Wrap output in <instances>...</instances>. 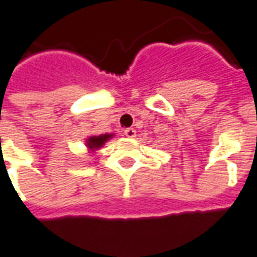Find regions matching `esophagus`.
Returning <instances> with one entry per match:
<instances>
[{
  "label": "esophagus",
  "mask_w": 257,
  "mask_h": 257,
  "mask_svg": "<svg viewBox=\"0 0 257 257\" xmlns=\"http://www.w3.org/2000/svg\"><path fill=\"white\" fill-rule=\"evenodd\" d=\"M124 136L125 137H130V139H133V137H136V130H134V128H125Z\"/></svg>",
  "instance_id": "esophagus-1"
}]
</instances>
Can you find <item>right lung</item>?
I'll list each match as a JSON object with an SVG mask.
<instances>
[{
  "mask_svg": "<svg viewBox=\"0 0 257 257\" xmlns=\"http://www.w3.org/2000/svg\"><path fill=\"white\" fill-rule=\"evenodd\" d=\"M111 136H109V134H103V136H93V137H91V139L86 141V146L89 147L91 150H96V148H100V147L105 144L107 140L110 139Z\"/></svg>",
  "mask_w": 257,
  "mask_h": 257,
  "instance_id": "right-lung-1",
  "label": "right lung"
}]
</instances>
